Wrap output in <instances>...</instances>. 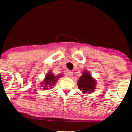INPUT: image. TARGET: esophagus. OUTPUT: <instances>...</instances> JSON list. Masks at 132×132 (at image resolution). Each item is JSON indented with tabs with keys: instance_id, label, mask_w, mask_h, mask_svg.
<instances>
[{
	"instance_id": "esophagus-1",
	"label": "esophagus",
	"mask_w": 132,
	"mask_h": 132,
	"mask_svg": "<svg viewBox=\"0 0 132 132\" xmlns=\"http://www.w3.org/2000/svg\"><path fill=\"white\" fill-rule=\"evenodd\" d=\"M67 75L68 76H69V77H72L73 75V72L71 71H69H69H67Z\"/></svg>"
}]
</instances>
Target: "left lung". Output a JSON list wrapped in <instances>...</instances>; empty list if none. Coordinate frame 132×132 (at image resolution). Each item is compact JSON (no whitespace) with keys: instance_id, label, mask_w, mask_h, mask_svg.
I'll use <instances>...</instances> for the list:
<instances>
[{"instance_id":"left-lung-1","label":"left lung","mask_w":132,"mask_h":132,"mask_svg":"<svg viewBox=\"0 0 132 132\" xmlns=\"http://www.w3.org/2000/svg\"><path fill=\"white\" fill-rule=\"evenodd\" d=\"M78 88L81 90L84 94L92 93L96 88V80L93 78L90 73L87 71H84L82 75L79 78L78 82Z\"/></svg>"}]
</instances>
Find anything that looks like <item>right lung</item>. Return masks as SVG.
<instances>
[{
  "label": "right lung",
  "instance_id": "1",
  "mask_svg": "<svg viewBox=\"0 0 132 132\" xmlns=\"http://www.w3.org/2000/svg\"><path fill=\"white\" fill-rule=\"evenodd\" d=\"M63 77L62 75H59L58 76H55L52 72H49L45 75V78L44 79L43 82L41 83V87H43L45 90H48L49 89H51L52 86H55L56 82L58 81V78Z\"/></svg>",
  "mask_w": 132,
  "mask_h": 132
}]
</instances>
